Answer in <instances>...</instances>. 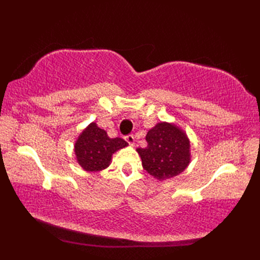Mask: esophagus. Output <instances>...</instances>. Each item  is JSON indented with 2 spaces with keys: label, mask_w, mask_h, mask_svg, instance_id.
<instances>
[{
  "label": "esophagus",
  "mask_w": 260,
  "mask_h": 260,
  "mask_svg": "<svg viewBox=\"0 0 260 260\" xmlns=\"http://www.w3.org/2000/svg\"><path fill=\"white\" fill-rule=\"evenodd\" d=\"M125 140H126V142L128 143V144L132 145V146H133V145L135 144V137H134L133 135H127V136H125Z\"/></svg>",
  "instance_id": "esophagus-1"
}]
</instances>
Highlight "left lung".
<instances>
[{
    "mask_svg": "<svg viewBox=\"0 0 260 260\" xmlns=\"http://www.w3.org/2000/svg\"><path fill=\"white\" fill-rule=\"evenodd\" d=\"M147 146L139 147L142 165L157 180L179 175L190 163V141L183 131L174 124H156L146 134Z\"/></svg>",
    "mask_w": 260,
    "mask_h": 260,
    "instance_id": "left-lung-1",
    "label": "left lung"
}]
</instances>
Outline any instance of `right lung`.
<instances>
[{"mask_svg":"<svg viewBox=\"0 0 260 260\" xmlns=\"http://www.w3.org/2000/svg\"><path fill=\"white\" fill-rule=\"evenodd\" d=\"M128 144L119 137L110 139L106 131L96 123L88 125L75 144V154L80 167L88 172H97L110 164L112 155Z\"/></svg>","mask_w":260,"mask_h":260,"instance_id":"add662e5","label":"right lung"}]
</instances>
